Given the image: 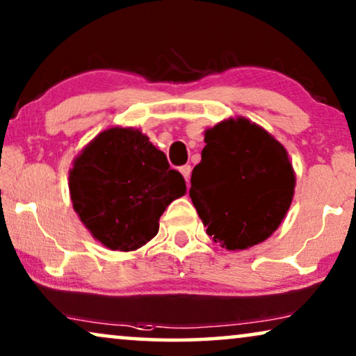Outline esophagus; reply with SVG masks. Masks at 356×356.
Instances as JSON below:
<instances>
[{"label": "esophagus", "instance_id": "obj_1", "mask_svg": "<svg viewBox=\"0 0 356 356\" xmlns=\"http://www.w3.org/2000/svg\"><path fill=\"white\" fill-rule=\"evenodd\" d=\"M179 170H181V174L184 175V179H186V182H187V184L191 182V172H192V168H191V165H188V164L182 165V168L179 169Z\"/></svg>", "mask_w": 356, "mask_h": 356}]
</instances>
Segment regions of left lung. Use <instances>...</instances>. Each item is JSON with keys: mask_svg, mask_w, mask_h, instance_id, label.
Wrapping results in <instances>:
<instances>
[{"mask_svg": "<svg viewBox=\"0 0 356 356\" xmlns=\"http://www.w3.org/2000/svg\"><path fill=\"white\" fill-rule=\"evenodd\" d=\"M191 198L208 236L229 250L262 243L280 226L295 192L286 149L248 118L207 130Z\"/></svg>", "mask_w": 356, "mask_h": 356, "instance_id": "1", "label": "left lung"}]
</instances>
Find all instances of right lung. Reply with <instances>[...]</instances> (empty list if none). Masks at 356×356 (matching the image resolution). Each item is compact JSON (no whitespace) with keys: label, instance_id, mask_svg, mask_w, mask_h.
Returning <instances> with one entry per match:
<instances>
[{"label":"right lung","instance_id":"1","mask_svg":"<svg viewBox=\"0 0 356 356\" xmlns=\"http://www.w3.org/2000/svg\"><path fill=\"white\" fill-rule=\"evenodd\" d=\"M186 181L163 151L134 129L97 135L74 159L70 193L91 234L112 250H135L158 234L165 207Z\"/></svg>","mask_w":356,"mask_h":356}]
</instances>
